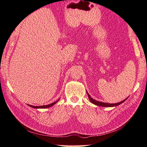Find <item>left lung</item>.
Instances as JSON below:
<instances>
[{
  "label": "left lung",
  "mask_w": 147,
  "mask_h": 147,
  "mask_svg": "<svg viewBox=\"0 0 147 147\" xmlns=\"http://www.w3.org/2000/svg\"><path fill=\"white\" fill-rule=\"evenodd\" d=\"M87 94H88V98L90 99V102H91L92 103H93V104L96 105H98V106H101V107H115V106H117V105H119L121 104L122 103H123L127 98L125 100H124L121 101V102H119V103H115V104H109V103H104V102H98L97 100H95L93 99L91 97V96H90V95L88 94V92H87Z\"/></svg>",
  "instance_id": "8db88e82"
}]
</instances>
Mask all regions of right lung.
<instances>
[{"label": "right lung", "mask_w": 147, "mask_h": 147, "mask_svg": "<svg viewBox=\"0 0 147 147\" xmlns=\"http://www.w3.org/2000/svg\"><path fill=\"white\" fill-rule=\"evenodd\" d=\"M59 100V99L58 100H57V101L54 102V103H52V104H51L46 105H42V106H33V105H28L30 106V107H33V108H35V109H45V108H48V107H51V106H52V105H54L56 103H57Z\"/></svg>", "instance_id": "right-lung-1"}]
</instances>
